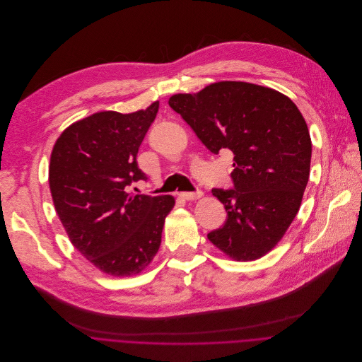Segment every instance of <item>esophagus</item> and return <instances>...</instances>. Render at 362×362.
<instances>
[{
    "label": "esophagus",
    "instance_id": "esophagus-1",
    "mask_svg": "<svg viewBox=\"0 0 362 362\" xmlns=\"http://www.w3.org/2000/svg\"><path fill=\"white\" fill-rule=\"evenodd\" d=\"M202 195L201 191H195V192H180V197L182 199H187V201H191V199H197Z\"/></svg>",
    "mask_w": 362,
    "mask_h": 362
}]
</instances>
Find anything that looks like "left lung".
<instances>
[{
  "mask_svg": "<svg viewBox=\"0 0 362 362\" xmlns=\"http://www.w3.org/2000/svg\"><path fill=\"white\" fill-rule=\"evenodd\" d=\"M214 154H234L233 188H212L227 211L208 240L237 261L271 251L300 209L305 191L311 138L297 105L261 86L223 81L168 101Z\"/></svg>",
  "mask_w": 362,
  "mask_h": 362,
  "instance_id": "obj_1",
  "label": "left lung"
}]
</instances>
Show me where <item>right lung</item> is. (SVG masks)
Wrapping results in <instances>:
<instances>
[{
	"label": "right lung",
	"instance_id": "right-lung-1",
	"mask_svg": "<svg viewBox=\"0 0 362 362\" xmlns=\"http://www.w3.org/2000/svg\"><path fill=\"white\" fill-rule=\"evenodd\" d=\"M158 107L93 114L69 125L51 154L49 189L59 220L72 245L110 275H134L151 262L175 204L171 195L127 191L147 181L136 154Z\"/></svg>",
	"mask_w": 362,
	"mask_h": 362
}]
</instances>
